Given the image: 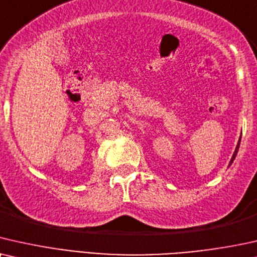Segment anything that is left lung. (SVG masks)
I'll return each instance as SVG.
<instances>
[{
	"mask_svg": "<svg viewBox=\"0 0 257 257\" xmlns=\"http://www.w3.org/2000/svg\"><path fill=\"white\" fill-rule=\"evenodd\" d=\"M240 142H241V138H240V140H238V143H237V146H236V148H235V152H234V154H232V156H231V160H230V162H229V166H231V163L234 162V160H235L236 155H237L238 148H240Z\"/></svg>",
	"mask_w": 257,
	"mask_h": 257,
	"instance_id": "1",
	"label": "left lung"
}]
</instances>
